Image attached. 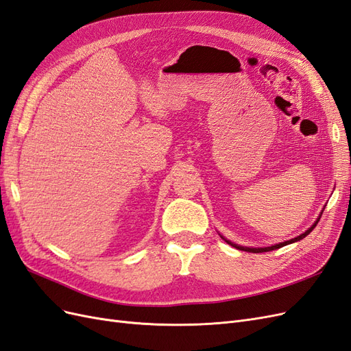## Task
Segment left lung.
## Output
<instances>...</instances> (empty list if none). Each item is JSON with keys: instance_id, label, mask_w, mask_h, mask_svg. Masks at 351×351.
<instances>
[{"instance_id": "left-lung-1", "label": "left lung", "mask_w": 351, "mask_h": 351, "mask_svg": "<svg viewBox=\"0 0 351 351\" xmlns=\"http://www.w3.org/2000/svg\"><path fill=\"white\" fill-rule=\"evenodd\" d=\"M322 217V215H321ZM321 217L317 218V221L315 222V224L307 230V231H304L303 234H300V236H297L295 239H291V240H289V241H284V243H280V244H275V246H271V247H261V249H252V247H241V246H237V244H232V243H230L228 240H226L227 243H230L231 246H234V247H237V249H240V250H244V252H252V253H262V252H269V250H275V249H280V247H282V246H285V244H290V243H294V241H299V240H302V239H304L307 234H311V231L316 227V224L317 222H319V219H321Z\"/></svg>"}]
</instances>
